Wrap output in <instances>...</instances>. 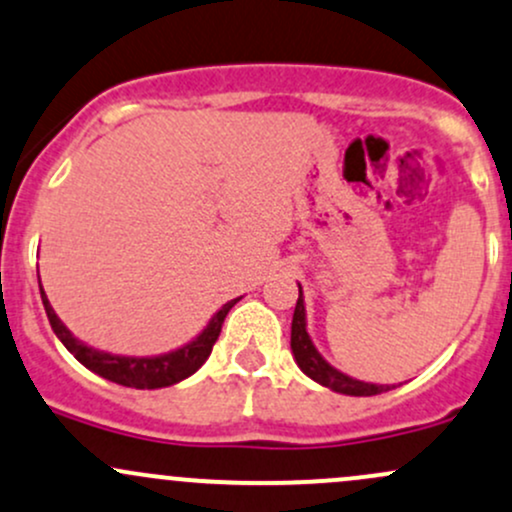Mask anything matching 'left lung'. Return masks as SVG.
Masks as SVG:
<instances>
[{"label":"left lung","instance_id":"8db88e82","mask_svg":"<svg viewBox=\"0 0 512 512\" xmlns=\"http://www.w3.org/2000/svg\"><path fill=\"white\" fill-rule=\"evenodd\" d=\"M291 352H294L296 364L308 379H313L316 384L325 386V389L335 393H345V396H376V393L391 391L393 386L389 384H372V381H359L352 379L350 374L340 372L333 364L328 362L318 352V347L313 345L311 335L306 328V303H303V291L299 284V301L294 308V320H291Z\"/></svg>","mask_w":512,"mask_h":512}]
</instances>
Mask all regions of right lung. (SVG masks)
<instances>
[{
    "label": "right lung",
    "instance_id": "obj_1",
    "mask_svg": "<svg viewBox=\"0 0 512 512\" xmlns=\"http://www.w3.org/2000/svg\"><path fill=\"white\" fill-rule=\"evenodd\" d=\"M38 286H41V277H38ZM41 301L43 308H46L50 328L58 335V340L63 342L72 357L77 362L84 364L89 372L104 376V379L114 381V384L131 386V389H165V386L179 384L187 376H192L201 364L206 362L211 355L213 345H216L218 335H221V325L226 320L230 308L238 303V299L223 303L221 311H216L211 316L206 328L201 330L196 338H192L187 345L177 347V350L165 352V355L155 357H123V355H111V352L97 350V347L87 345L80 338L67 330V325L58 318V313L50 306L46 291L41 286Z\"/></svg>",
    "mask_w": 512,
    "mask_h": 512
}]
</instances>
